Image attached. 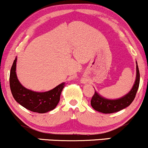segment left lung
I'll list each match as a JSON object with an SVG mask.
<instances>
[{
	"label": "left lung",
	"instance_id": "obj_1",
	"mask_svg": "<svg viewBox=\"0 0 148 148\" xmlns=\"http://www.w3.org/2000/svg\"><path fill=\"white\" fill-rule=\"evenodd\" d=\"M140 83V73L136 62V76L132 90L125 96L116 99H109L103 97L95 91L92 97L91 106L97 111L103 113H113L121 111L132 103L135 98Z\"/></svg>",
	"mask_w": 148,
	"mask_h": 148
}]
</instances>
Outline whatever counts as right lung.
<instances>
[{
	"label": "right lung",
	"mask_w": 148,
	"mask_h": 148,
	"mask_svg": "<svg viewBox=\"0 0 148 148\" xmlns=\"http://www.w3.org/2000/svg\"><path fill=\"white\" fill-rule=\"evenodd\" d=\"M16 60L15 58L10 74V86L13 97L26 109L39 113L52 111L60 101L61 92L65 83H62L51 90L40 92L27 89L21 84L16 73Z\"/></svg>",
	"instance_id": "obj_1"
}]
</instances>
